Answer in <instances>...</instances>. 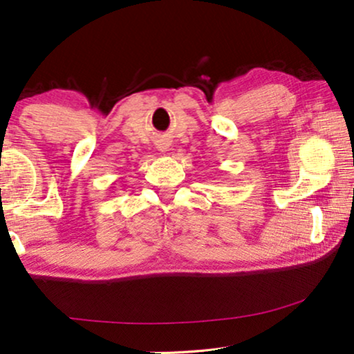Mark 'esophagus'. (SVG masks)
Segmentation results:
<instances>
[{"label": "esophagus", "instance_id": "34e87169", "mask_svg": "<svg viewBox=\"0 0 354 354\" xmlns=\"http://www.w3.org/2000/svg\"><path fill=\"white\" fill-rule=\"evenodd\" d=\"M161 148V151H167V147H159Z\"/></svg>", "mask_w": 354, "mask_h": 354}]
</instances>
